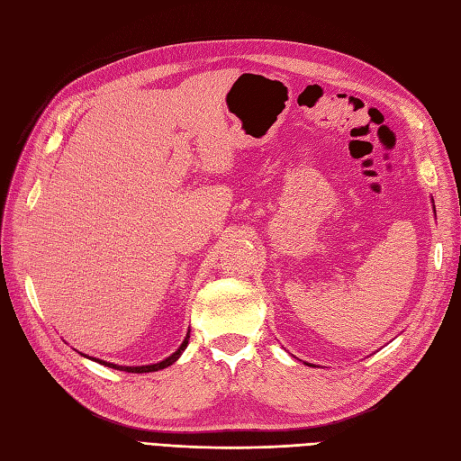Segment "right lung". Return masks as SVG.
Listing matches in <instances>:
<instances>
[{"mask_svg": "<svg viewBox=\"0 0 461 461\" xmlns=\"http://www.w3.org/2000/svg\"><path fill=\"white\" fill-rule=\"evenodd\" d=\"M188 339H190V330H188V334H186V339H185V342L180 344V348L178 350L175 352V354H171L169 357H165L163 361H159V364H151V366H138V367H124V366H115V364H107V361H104V359H95V357H90V359H94V361H97V364H102V366H107V367H113V369H119V371H129V373H151V371H159V369H165V367H169V366H173L175 361L180 357V354L185 352V348L188 346ZM85 356V354H82ZM88 357V356H86Z\"/></svg>", "mask_w": 461, "mask_h": 461, "instance_id": "right-lung-1", "label": "right lung"}]
</instances>
